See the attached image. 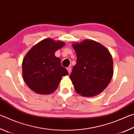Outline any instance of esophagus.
I'll return each instance as SVG.
<instances>
[{
	"mask_svg": "<svg viewBox=\"0 0 134 134\" xmlns=\"http://www.w3.org/2000/svg\"><path fill=\"white\" fill-rule=\"evenodd\" d=\"M67 69L68 70V71H69V73L70 74L71 73V67H68L67 68Z\"/></svg>",
	"mask_w": 134,
	"mask_h": 134,
	"instance_id": "esophagus-1",
	"label": "esophagus"
}]
</instances>
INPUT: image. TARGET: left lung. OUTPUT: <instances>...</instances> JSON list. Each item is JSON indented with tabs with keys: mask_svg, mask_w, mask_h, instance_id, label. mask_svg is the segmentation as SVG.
<instances>
[{
	"mask_svg": "<svg viewBox=\"0 0 134 134\" xmlns=\"http://www.w3.org/2000/svg\"><path fill=\"white\" fill-rule=\"evenodd\" d=\"M77 55L70 79L78 94L93 97L102 92L112 80L113 59L108 49L92 40L72 44Z\"/></svg>",
	"mask_w": 134,
	"mask_h": 134,
	"instance_id": "1",
	"label": "left lung"
}]
</instances>
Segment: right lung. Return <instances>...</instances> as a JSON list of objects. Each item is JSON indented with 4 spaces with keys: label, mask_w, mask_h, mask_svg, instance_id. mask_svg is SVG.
<instances>
[{
    "label": "right lung",
    "mask_w": 134,
    "mask_h": 134,
    "mask_svg": "<svg viewBox=\"0 0 134 134\" xmlns=\"http://www.w3.org/2000/svg\"><path fill=\"white\" fill-rule=\"evenodd\" d=\"M65 42L46 38L32 47L22 62V76L26 85L40 94H49L57 89L62 77L69 72L55 53Z\"/></svg>",
    "instance_id": "right-lung-1"
}]
</instances>
